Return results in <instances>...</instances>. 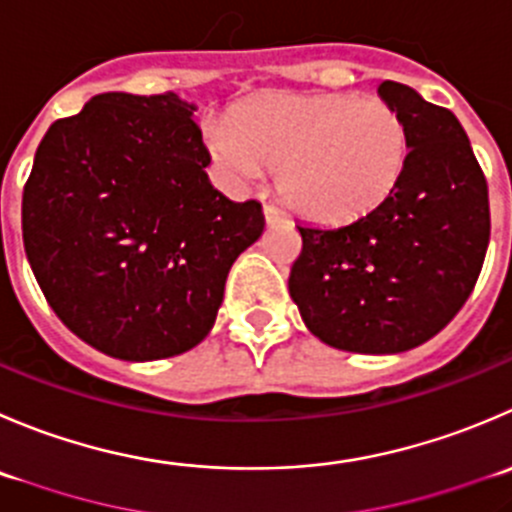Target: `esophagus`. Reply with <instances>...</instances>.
<instances>
[{
    "instance_id": "1",
    "label": "esophagus",
    "mask_w": 512,
    "mask_h": 512,
    "mask_svg": "<svg viewBox=\"0 0 512 512\" xmlns=\"http://www.w3.org/2000/svg\"><path fill=\"white\" fill-rule=\"evenodd\" d=\"M262 212H265V222L267 225H287V215L282 210H277L275 205H265L262 207Z\"/></svg>"
}]
</instances>
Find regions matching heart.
<instances>
[{
    "label": "heart",
    "instance_id": "obj_1",
    "mask_svg": "<svg viewBox=\"0 0 512 512\" xmlns=\"http://www.w3.org/2000/svg\"><path fill=\"white\" fill-rule=\"evenodd\" d=\"M205 142L235 185L277 172L282 200L320 225L372 215L400 185L410 155L398 109L355 94H255L230 109L227 124H210Z\"/></svg>",
    "mask_w": 512,
    "mask_h": 512
}]
</instances>
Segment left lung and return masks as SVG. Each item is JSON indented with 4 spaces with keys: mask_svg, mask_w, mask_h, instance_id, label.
<instances>
[{
    "mask_svg": "<svg viewBox=\"0 0 512 512\" xmlns=\"http://www.w3.org/2000/svg\"><path fill=\"white\" fill-rule=\"evenodd\" d=\"M405 119L403 180L372 215L340 227L297 225L290 297L325 345L395 355L438 335L473 292L490 240L488 185L463 124L413 87L385 82Z\"/></svg>",
    "mask_w": 512,
    "mask_h": 512,
    "instance_id": "obj_1",
    "label": "left lung"
}]
</instances>
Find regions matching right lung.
<instances>
[{
    "mask_svg": "<svg viewBox=\"0 0 512 512\" xmlns=\"http://www.w3.org/2000/svg\"><path fill=\"white\" fill-rule=\"evenodd\" d=\"M195 109L172 92L97 94L49 127L24 185V250L49 307L117 360L200 345L265 230L260 202L212 187Z\"/></svg>",
    "mask_w": 512,
    "mask_h": 512,
    "instance_id": "1",
    "label": "right lung"
}]
</instances>
